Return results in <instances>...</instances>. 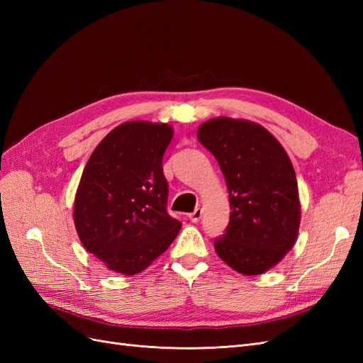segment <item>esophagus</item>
<instances>
[{
	"label": "esophagus",
	"instance_id": "1",
	"mask_svg": "<svg viewBox=\"0 0 363 363\" xmlns=\"http://www.w3.org/2000/svg\"><path fill=\"white\" fill-rule=\"evenodd\" d=\"M201 215H203V211H201V208H200V207H196V208H195V211H194L192 213H189L188 216H189V219H191V221H192V223H199V221H200V219H201Z\"/></svg>",
	"mask_w": 363,
	"mask_h": 363
}]
</instances>
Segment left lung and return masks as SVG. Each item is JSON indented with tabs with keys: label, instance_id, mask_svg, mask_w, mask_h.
Segmentation results:
<instances>
[{
	"label": "left lung",
	"instance_id": "obj_1",
	"mask_svg": "<svg viewBox=\"0 0 363 363\" xmlns=\"http://www.w3.org/2000/svg\"><path fill=\"white\" fill-rule=\"evenodd\" d=\"M196 138L219 163L230 221L215 251L230 268L259 276L288 255L298 236L301 206L292 162L280 142L252 121L219 116Z\"/></svg>",
	"mask_w": 363,
	"mask_h": 363
}]
</instances>
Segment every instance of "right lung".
I'll list each match as a JSON object with an SVG mask.
<instances>
[{
    "label": "right lung",
    "instance_id": "right-lung-1",
    "mask_svg": "<svg viewBox=\"0 0 363 363\" xmlns=\"http://www.w3.org/2000/svg\"><path fill=\"white\" fill-rule=\"evenodd\" d=\"M171 125L128 121L87 160L77 188L74 224L83 247L123 276H135L168 250L182 223L168 215L162 160Z\"/></svg>",
    "mask_w": 363,
    "mask_h": 363
}]
</instances>
